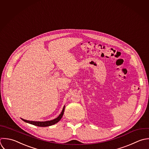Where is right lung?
<instances>
[{
  "label": "right lung",
  "mask_w": 149,
  "mask_h": 149,
  "mask_svg": "<svg viewBox=\"0 0 149 149\" xmlns=\"http://www.w3.org/2000/svg\"><path fill=\"white\" fill-rule=\"evenodd\" d=\"M64 109H65V106H64V107L63 109V110H62L61 114L59 115V116L57 118H55V119H54L53 120H51V121H45V122H39V121H28V120H24V119H22V120H23L25 123H29V124H32V125H34L38 126V127H45L51 126V125H53L57 123L61 119V118H62V117L63 116L64 112Z\"/></svg>",
  "instance_id": "right-lung-1"
}]
</instances>
